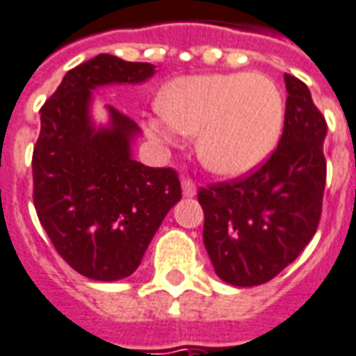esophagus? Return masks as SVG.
Segmentation results:
<instances>
[{
	"instance_id": "esophagus-1",
	"label": "esophagus",
	"mask_w": 356,
	"mask_h": 356,
	"mask_svg": "<svg viewBox=\"0 0 356 356\" xmlns=\"http://www.w3.org/2000/svg\"><path fill=\"white\" fill-rule=\"evenodd\" d=\"M181 191H184V197H195L197 195L195 181L191 180V178H184V180H181Z\"/></svg>"
}]
</instances>
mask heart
<instances>
[{
  "label": "heart",
  "instance_id": "b5f03b06",
  "mask_svg": "<svg viewBox=\"0 0 356 356\" xmlns=\"http://www.w3.org/2000/svg\"><path fill=\"white\" fill-rule=\"evenodd\" d=\"M284 100L261 74L188 75L168 83L147 131L161 142L197 134V153L212 172L245 175L271 153L281 134Z\"/></svg>",
  "mask_w": 356,
  "mask_h": 356
}]
</instances>
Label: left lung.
Masks as SVG:
<instances>
[{
    "instance_id": "left-lung-1",
    "label": "left lung",
    "mask_w": 356,
    "mask_h": 356,
    "mask_svg": "<svg viewBox=\"0 0 356 356\" xmlns=\"http://www.w3.org/2000/svg\"><path fill=\"white\" fill-rule=\"evenodd\" d=\"M286 110L279 146L252 172L199 188L204 248L233 286L271 281L300 256L323 212L326 119L307 85L284 74Z\"/></svg>"
}]
</instances>
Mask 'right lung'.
I'll use <instances>...</instances> for the list:
<instances>
[{
	"label": "right lung",
	"instance_id": "1",
	"mask_svg": "<svg viewBox=\"0 0 356 356\" xmlns=\"http://www.w3.org/2000/svg\"><path fill=\"white\" fill-rule=\"evenodd\" d=\"M153 68L98 54L70 70L41 108L32 155L35 212L62 260L95 281L134 273L163 218L181 199L175 168L131 157L138 132L131 118L110 106V127L90 124V90L146 81Z\"/></svg>",
	"mask_w": 356,
	"mask_h": 356
}]
</instances>
